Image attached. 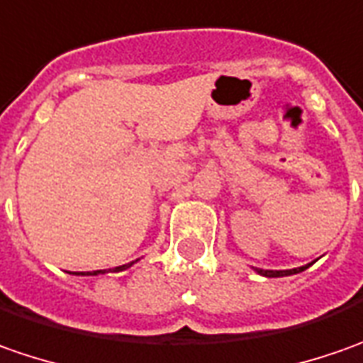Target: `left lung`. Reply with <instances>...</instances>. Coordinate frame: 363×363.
I'll return each mask as SVG.
<instances>
[{"label":"left lung","instance_id":"left-lung-1","mask_svg":"<svg viewBox=\"0 0 363 363\" xmlns=\"http://www.w3.org/2000/svg\"><path fill=\"white\" fill-rule=\"evenodd\" d=\"M311 263H307L303 267H295V269H283V271H273V269H255V273L259 275H263V277H287V275H295V273H301V271H306Z\"/></svg>","mask_w":363,"mask_h":363}]
</instances>
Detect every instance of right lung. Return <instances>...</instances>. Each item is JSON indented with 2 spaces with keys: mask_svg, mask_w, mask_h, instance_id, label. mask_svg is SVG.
Returning <instances> with one entry per match:
<instances>
[{
  "mask_svg": "<svg viewBox=\"0 0 363 363\" xmlns=\"http://www.w3.org/2000/svg\"><path fill=\"white\" fill-rule=\"evenodd\" d=\"M136 261H138V259H136ZM132 265H134V261H132V263H126V265H120V267H114V271H124V269L132 267ZM98 273H106V271H104V269H100V271H94L92 275H98ZM78 275H80V273H78ZM82 275H84V273H82Z\"/></svg>",
  "mask_w": 363,
  "mask_h": 363,
  "instance_id": "obj_1",
  "label": "right lung"
}]
</instances>
